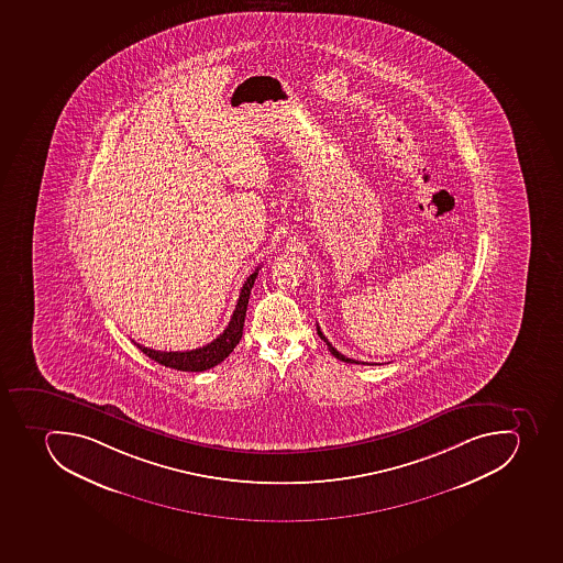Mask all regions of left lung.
Listing matches in <instances>:
<instances>
[{
  "mask_svg": "<svg viewBox=\"0 0 563 563\" xmlns=\"http://www.w3.org/2000/svg\"><path fill=\"white\" fill-rule=\"evenodd\" d=\"M317 333H319V336H321L322 341L327 342L328 350H330L331 355L335 356V358L342 360V362H345V364H360L358 360L347 358V356L339 353V351H336L335 347H333V345L328 342L327 336L322 335L321 328L317 327ZM362 364H365V362H362Z\"/></svg>",
  "mask_w": 563,
  "mask_h": 563,
  "instance_id": "8db88e82",
  "label": "left lung"
}]
</instances>
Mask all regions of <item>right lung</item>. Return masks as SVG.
I'll return each mask as SVG.
<instances>
[{"instance_id":"right-lung-1","label":"right lung","mask_w":563,"mask_h":563,"mask_svg":"<svg viewBox=\"0 0 563 563\" xmlns=\"http://www.w3.org/2000/svg\"><path fill=\"white\" fill-rule=\"evenodd\" d=\"M256 276H258V269H255V273L250 275V278L242 285L241 296H239V301H236L235 310H233L232 319L228 322L227 330L222 331L221 335L213 339L210 344L190 351H156L146 347V345L137 344V342H133V344L137 345L144 355L155 360L158 364L166 365V367L176 368V371L201 373L207 368L216 367L235 350V345L241 341L244 319H246L247 301H250L251 288L255 285Z\"/></svg>"}]
</instances>
